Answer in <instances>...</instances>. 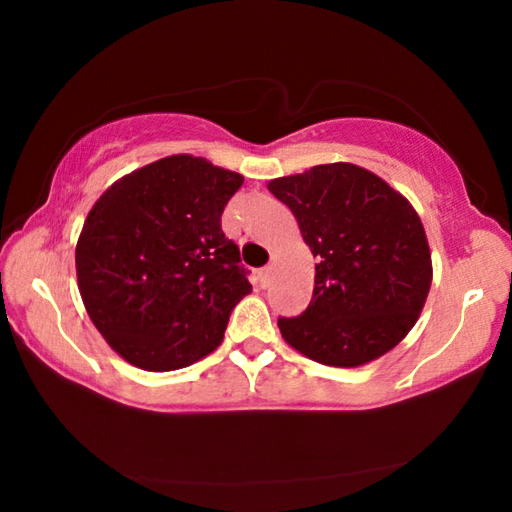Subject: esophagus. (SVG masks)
I'll return each mask as SVG.
<instances>
[{"mask_svg": "<svg viewBox=\"0 0 512 512\" xmlns=\"http://www.w3.org/2000/svg\"><path fill=\"white\" fill-rule=\"evenodd\" d=\"M271 273H273L271 266H266V268H262V271H259V287L266 289L268 284H271Z\"/></svg>", "mask_w": 512, "mask_h": 512, "instance_id": "esophagus-1", "label": "esophagus"}]
</instances>
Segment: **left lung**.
I'll list each match as a JSON object with an SVG mask.
<instances>
[{"label": "left lung", "mask_w": 512, "mask_h": 512, "mask_svg": "<svg viewBox=\"0 0 512 512\" xmlns=\"http://www.w3.org/2000/svg\"><path fill=\"white\" fill-rule=\"evenodd\" d=\"M268 192L296 216L318 259L309 307L277 320L284 341L339 368L393 350L411 332L431 287V253L413 205L350 162L275 178Z\"/></svg>", "instance_id": "8db88e82"}]
</instances>
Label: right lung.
I'll return each mask as SVG.
<instances>
[{"mask_svg": "<svg viewBox=\"0 0 512 512\" xmlns=\"http://www.w3.org/2000/svg\"><path fill=\"white\" fill-rule=\"evenodd\" d=\"M241 183V173L183 153L119 178L94 203L76 277L94 327L128 363L178 370L221 345L230 311L253 289L221 230Z\"/></svg>", "mask_w": 512, "mask_h": 512, "instance_id": "1", "label": "right lung"}]
</instances>
